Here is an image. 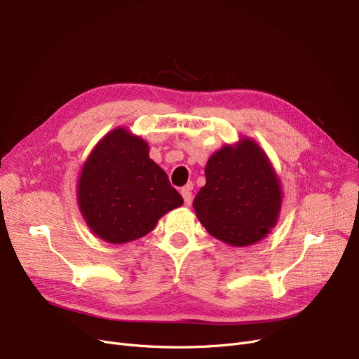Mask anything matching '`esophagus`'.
<instances>
[{
	"instance_id": "esophagus-1",
	"label": "esophagus",
	"mask_w": 359,
	"mask_h": 359,
	"mask_svg": "<svg viewBox=\"0 0 359 359\" xmlns=\"http://www.w3.org/2000/svg\"><path fill=\"white\" fill-rule=\"evenodd\" d=\"M180 194H182V196H183V202H184V205H191V202H192V192H191V189H189V186L188 188H183L182 191H180Z\"/></svg>"
}]
</instances>
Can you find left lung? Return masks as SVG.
Wrapping results in <instances>:
<instances>
[{"mask_svg":"<svg viewBox=\"0 0 359 359\" xmlns=\"http://www.w3.org/2000/svg\"><path fill=\"white\" fill-rule=\"evenodd\" d=\"M205 186L194 199L199 222L211 236L233 246L252 245L276 224L282 192L261 148L243 139L215 152L205 167Z\"/></svg>","mask_w":359,"mask_h":359,"instance_id":"8db88e82","label":"left lung"}]
</instances>
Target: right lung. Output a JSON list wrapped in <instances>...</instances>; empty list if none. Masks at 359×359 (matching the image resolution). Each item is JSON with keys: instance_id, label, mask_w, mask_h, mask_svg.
I'll use <instances>...</instances> for the list:
<instances>
[{"instance_id": "obj_1", "label": "right lung", "mask_w": 359, "mask_h": 359, "mask_svg": "<svg viewBox=\"0 0 359 359\" xmlns=\"http://www.w3.org/2000/svg\"><path fill=\"white\" fill-rule=\"evenodd\" d=\"M149 148L126 129L108 133L83 165L77 201L88 226L110 243L149 233L160 217L183 204Z\"/></svg>"}]
</instances>
